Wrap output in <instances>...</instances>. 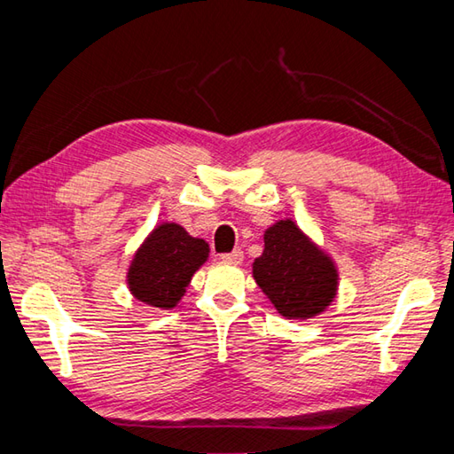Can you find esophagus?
I'll return each instance as SVG.
<instances>
[{"label":"esophagus","instance_id":"esophagus-1","mask_svg":"<svg viewBox=\"0 0 454 454\" xmlns=\"http://www.w3.org/2000/svg\"><path fill=\"white\" fill-rule=\"evenodd\" d=\"M222 259H224V262H228V263L239 265V263L244 262V252H242V249H234V252H230V254H224V255H222Z\"/></svg>","mask_w":454,"mask_h":454}]
</instances>
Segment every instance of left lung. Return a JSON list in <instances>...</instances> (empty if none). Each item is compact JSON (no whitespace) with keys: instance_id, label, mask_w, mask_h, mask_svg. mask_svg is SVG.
Masks as SVG:
<instances>
[{"instance_id":"1","label":"left lung","mask_w":454,"mask_h":454,"mask_svg":"<svg viewBox=\"0 0 454 454\" xmlns=\"http://www.w3.org/2000/svg\"><path fill=\"white\" fill-rule=\"evenodd\" d=\"M263 254L254 262V278L278 314L308 320L333 302L337 267L291 218L265 230Z\"/></svg>"}]
</instances>
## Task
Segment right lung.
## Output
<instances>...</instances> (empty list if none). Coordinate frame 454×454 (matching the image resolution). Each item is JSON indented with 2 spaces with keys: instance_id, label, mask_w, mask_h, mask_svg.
Instances as JSON below:
<instances>
[{
  "instance_id": "add662e5",
  "label": "right lung",
  "mask_w": 454,
  "mask_h": 454,
  "mask_svg": "<svg viewBox=\"0 0 454 454\" xmlns=\"http://www.w3.org/2000/svg\"><path fill=\"white\" fill-rule=\"evenodd\" d=\"M207 259L205 239L189 236L176 222H163L134 254L127 273L130 293L146 306L171 310Z\"/></svg>"
}]
</instances>
